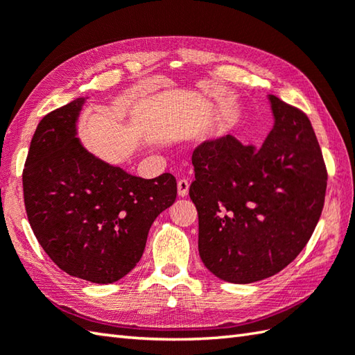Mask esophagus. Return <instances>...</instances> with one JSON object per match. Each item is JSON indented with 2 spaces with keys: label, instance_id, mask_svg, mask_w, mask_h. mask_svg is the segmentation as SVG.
I'll use <instances>...</instances> for the list:
<instances>
[{
  "label": "esophagus",
  "instance_id": "34e87169",
  "mask_svg": "<svg viewBox=\"0 0 355 355\" xmlns=\"http://www.w3.org/2000/svg\"><path fill=\"white\" fill-rule=\"evenodd\" d=\"M178 195L180 197H186L187 193H189V182H187L186 178L178 180Z\"/></svg>",
  "mask_w": 355,
  "mask_h": 355
}]
</instances>
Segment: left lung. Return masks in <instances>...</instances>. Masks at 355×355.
I'll use <instances>...</instances> for the list:
<instances>
[{"label":"left lung","mask_w":355,"mask_h":355,"mask_svg":"<svg viewBox=\"0 0 355 355\" xmlns=\"http://www.w3.org/2000/svg\"><path fill=\"white\" fill-rule=\"evenodd\" d=\"M268 99L275 126L262 146L225 135L192 154L200 258L232 284L262 281L296 259L325 202L328 172L310 119Z\"/></svg>","instance_id":"obj_1"}]
</instances>
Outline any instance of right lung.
Listing matches in <instances>:
<instances>
[{
    "mask_svg": "<svg viewBox=\"0 0 355 355\" xmlns=\"http://www.w3.org/2000/svg\"><path fill=\"white\" fill-rule=\"evenodd\" d=\"M85 99L49 112L37 125L22 171L28 223L44 252L70 276L111 284L137 266L155 218L177 198L172 173L145 180L80 145L76 120Z\"/></svg>",
    "mask_w": 355,
    "mask_h": 355,
    "instance_id": "obj_1",
    "label": "right lung"
}]
</instances>
